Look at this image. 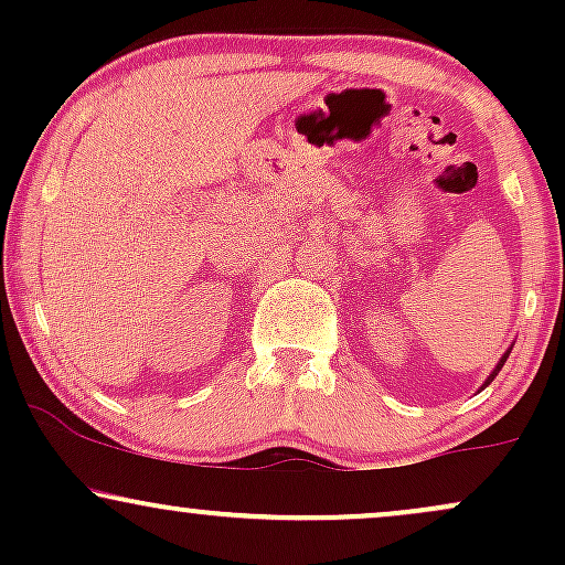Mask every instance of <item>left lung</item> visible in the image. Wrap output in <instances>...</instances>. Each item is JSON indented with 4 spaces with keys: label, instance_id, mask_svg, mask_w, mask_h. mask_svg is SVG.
Wrapping results in <instances>:
<instances>
[{
    "label": "left lung",
    "instance_id": "left-lung-1",
    "mask_svg": "<svg viewBox=\"0 0 565 565\" xmlns=\"http://www.w3.org/2000/svg\"><path fill=\"white\" fill-rule=\"evenodd\" d=\"M510 350H512V348H510ZM510 350H508V353H504V355H502V359H499V364L494 366V372H491V374H489V380H486V382H483V387H486V385H491V382H494V377H497V374H499V369H502V366H504V361H508ZM483 387H481V391H483Z\"/></svg>",
    "mask_w": 565,
    "mask_h": 565
}]
</instances>
